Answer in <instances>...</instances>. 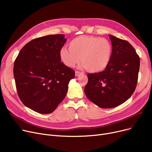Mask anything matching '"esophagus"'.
<instances>
[{"label": "esophagus", "instance_id": "obj_1", "mask_svg": "<svg viewBox=\"0 0 152 152\" xmlns=\"http://www.w3.org/2000/svg\"><path fill=\"white\" fill-rule=\"evenodd\" d=\"M83 74V72H80V71H75V76H80Z\"/></svg>", "mask_w": 152, "mask_h": 152}]
</instances>
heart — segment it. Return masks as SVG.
Here are the masks:
<instances>
[{
	"label": "heart",
	"instance_id": "heart-1",
	"mask_svg": "<svg viewBox=\"0 0 152 152\" xmlns=\"http://www.w3.org/2000/svg\"><path fill=\"white\" fill-rule=\"evenodd\" d=\"M112 47L105 38L81 36L69 42V48L63 47L59 55L61 61L68 67H74L81 58V67L93 73L107 68L111 60Z\"/></svg>",
	"mask_w": 152,
	"mask_h": 152
}]
</instances>
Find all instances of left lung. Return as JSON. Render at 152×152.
<instances>
[{"instance_id": "8db88e82", "label": "left lung", "mask_w": 152, "mask_h": 152, "mask_svg": "<svg viewBox=\"0 0 152 152\" xmlns=\"http://www.w3.org/2000/svg\"><path fill=\"white\" fill-rule=\"evenodd\" d=\"M112 54L107 68L87 75L84 88L87 97L102 108H111L128 100L136 87L140 58L132 45L110 34Z\"/></svg>"}]
</instances>
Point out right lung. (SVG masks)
Here are the masks:
<instances>
[{
  "label": "right lung",
  "instance_id": "add662e5",
  "mask_svg": "<svg viewBox=\"0 0 152 152\" xmlns=\"http://www.w3.org/2000/svg\"><path fill=\"white\" fill-rule=\"evenodd\" d=\"M66 42L63 34L48 35L24 46L14 63L18 96L28 108L49 114L65 97L75 71L61 62L59 52Z\"/></svg>",
  "mask_w": 152,
  "mask_h": 152
}]
</instances>
